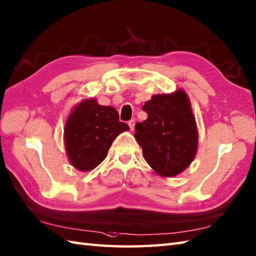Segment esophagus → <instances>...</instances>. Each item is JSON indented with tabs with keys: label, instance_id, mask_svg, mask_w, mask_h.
Returning <instances> with one entry per match:
<instances>
[{
	"label": "esophagus",
	"instance_id": "34e87169",
	"mask_svg": "<svg viewBox=\"0 0 256 256\" xmlns=\"http://www.w3.org/2000/svg\"><path fill=\"white\" fill-rule=\"evenodd\" d=\"M128 126H130V128H131L132 130V131H133V130H134V126H135V121H134V120H131V121H128Z\"/></svg>",
	"mask_w": 256,
	"mask_h": 256
}]
</instances>
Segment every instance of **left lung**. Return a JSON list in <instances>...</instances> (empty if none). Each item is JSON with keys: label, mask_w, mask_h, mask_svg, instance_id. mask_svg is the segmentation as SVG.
I'll return each mask as SVG.
<instances>
[{"label": "left lung", "mask_w": 256, "mask_h": 256, "mask_svg": "<svg viewBox=\"0 0 256 256\" xmlns=\"http://www.w3.org/2000/svg\"><path fill=\"white\" fill-rule=\"evenodd\" d=\"M143 110L148 118L135 125V140L157 175L175 177L192 164L198 148V130L186 92L155 94Z\"/></svg>", "instance_id": "1"}]
</instances>
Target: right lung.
Instances as JSON below:
<instances>
[{"label":"right lung","mask_w":256,"mask_h":256,"mask_svg":"<svg viewBox=\"0 0 256 256\" xmlns=\"http://www.w3.org/2000/svg\"><path fill=\"white\" fill-rule=\"evenodd\" d=\"M112 106H100L94 98L76 106L64 123V140L68 160L76 170L90 172L101 164L118 134L128 131Z\"/></svg>","instance_id":"add662e5"}]
</instances>
